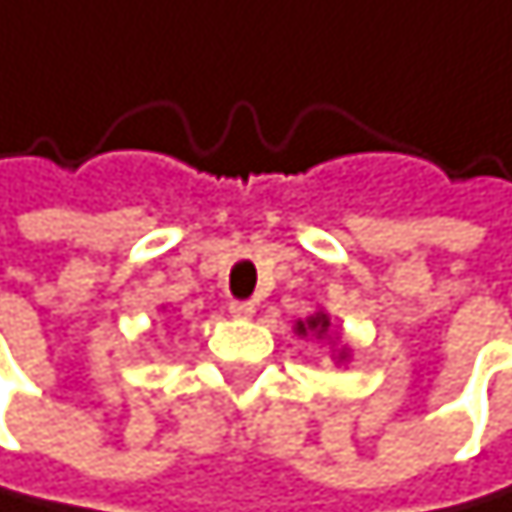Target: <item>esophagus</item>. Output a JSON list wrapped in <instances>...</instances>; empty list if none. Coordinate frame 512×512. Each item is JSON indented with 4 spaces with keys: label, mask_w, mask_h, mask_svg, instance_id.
Returning a JSON list of instances; mask_svg holds the SVG:
<instances>
[{
    "label": "esophagus",
    "mask_w": 512,
    "mask_h": 512,
    "mask_svg": "<svg viewBox=\"0 0 512 512\" xmlns=\"http://www.w3.org/2000/svg\"><path fill=\"white\" fill-rule=\"evenodd\" d=\"M228 312H231L234 319H253L256 303H250V300H231L228 303Z\"/></svg>",
    "instance_id": "34e87169"
}]
</instances>
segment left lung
I'll return each mask as SVG.
<instances>
[{
	"mask_svg": "<svg viewBox=\"0 0 512 512\" xmlns=\"http://www.w3.org/2000/svg\"><path fill=\"white\" fill-rule=\"evenodd\" d=\"M294 334H300V338H312V341H328L331 344V359L338 366H347L350 363V347L341 344V334L331 331V316L325 309H316L312 316L300 319L294 325Z\"/></svg>",
	"mask_w": 512,
	"mask_h": 512,
	"instance_id": "1",
	"label": "left lung"
}]
</instances>
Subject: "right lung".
<instances>
[{
	"label": "right lung",
	"mask_w": 512,
	"mask_h": 512,
	"mask_svg": "<svg viewBox=\"0 0 512 512\" xmlns=\"http://www.w3.org/2000/svg\"><path fill=\"white\" fill-rule=\"evenodd\" d=\"M162 309H165V306H162Z\"/></svg>",
	"instance_id": "right-lung-1"
}]
</instances>
